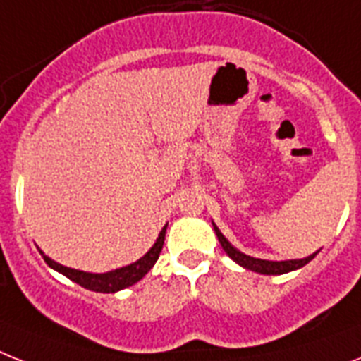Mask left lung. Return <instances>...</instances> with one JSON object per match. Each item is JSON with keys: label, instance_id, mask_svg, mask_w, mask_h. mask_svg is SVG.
Instances as JSON below:
<instances>
[{"label": "left lung", "instance_id": "8db88e82", "mask_svg": "<svg viewBox=\"0 0 361 361\" xmlns=\"http://www.w3.org/2000/svg\"><path fill=\"white\" fill-rule=\"evenodd\" d=\"M212 225H214V231H216L217 240H219V243H221L223 251L227 252L232 260L236 262V264H240L241 267L256 271V273H262V275H284V273H290V271L300 269V267L306 266V264H308L315 255H317V252H314V255L306 256V258H300V260H282V262H271V260H260V258H252V256L243 255L241 251H238L236 247H232L231 243H228L227 238L221 234V231L216 227V223H212Z\"/></svg>", "mask_w": 361, "mask_h": 361}]
</instances>
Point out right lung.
<instances>
[{
	"label": "right lung",
	"instance_id": "add662e5",
	"mask_svg": "<svg viewBox=\"0 0 361 361\" xmlns=\"http://www.w3.org/2000/svg\"><path fill=\"white\" fill-rule=\"evenodd\" d=\"M166 228H168V225L160 231L159 238L154 241V245L140 260H136L130 266L109 271V273H86V271L71 269V267L62 266V264H56L55 260H51L49 256H46L42 251L40 255L44 256L47 266L53 267L59 273H62L64 276H68L70 281L77 282L79 286L86 288V290L97 291V293H116V291L125 290V288H129V286L142 281L149 271H151V267L154 266V262L159 260L160 251H162L164 240H166Z\"/></svg>",
	"mask_w": 361,
	"mask_h": 361
}]
</instances>
